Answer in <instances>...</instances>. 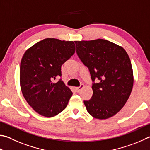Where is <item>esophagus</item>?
<instances>
[{
	"label": "esophagus",
	"mask_w": 150,
	"mask_h": 150,
	"mask_svg": "<svg viewBox=\"0 0 150 150\" xmlns=\"http://www.w3.org/2000/svg\"><path fill=\"white\" fill-rule=\"evenodd\" d=\"M83 87H84V85H83V84H81V86H79V87H76V88H75L76 91H77V92H80V91H81V90L83 88Z\"/></svg>",
	"instance_id": "esophagus-1"
}]
</instances>
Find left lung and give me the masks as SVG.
<instances>
[{
    "label": "left lung",
    "instance_id": "obj_1",
    "mask_svg": "<svg viewBox=\"0 0 150 150\" xmlns=\"http://www.w3.org/2000/svg\"><path fill=\"white\" fill-rule=\"evenodd\" d=\"M75 42L92 80H98L92 86L91 99L84 101L86 110L96 119L111 117L121 110L132 92L134 76L129 56L121 46L105 39Z\"/></svg>",
    "mask_w": 150,
    "mask_h": 150
}]
</instances>
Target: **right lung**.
Segmentation results:
<instances>
[{
	"instance_id": "right-lung-1",
	"label": "right lung",
	"mask_w": 150,
	"mask_h": 150,
	"mask_svg": "<svg viewBox=\"0 0 150 150\" xmlns=\"http://www.w3.org/2000/svg\"><path fill=\"white\" fill-rule=\"evenodd\" d=\"M75 52L73 41L47 38L24 53L20 64L21 92L29 105L40 115L53 117L65 110L72 92L61 79V66Z\"/></svg>"
}]
</instances>
